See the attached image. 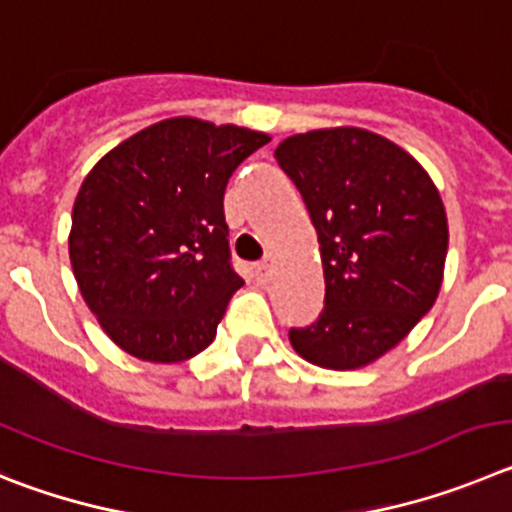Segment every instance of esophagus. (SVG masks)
<instances>
[{
    "instance_id": "esophagus-1",
    "label": "esophagus",
    "mask_w": 512,
    "mask_h": 512,
    "mask_svg": "<svg viewBox=\"0 0 512 512\" xmlns=\"http://www.w3.org/2000/svg\"><path fill=\"white\" fill-rule=\"evenodd\" d=\"M273 262H260V265H255V280L260 285H267L270 283V280H273Z\"/></svg>"
}]
</instances>
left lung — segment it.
<instances>
[{
	"label": "left lung",
	"mask_w": 512,
	"mask_h": 512,
	"mask_svg": "<svg viewBox=\"0 0 512 512\" xmlns=\"http://www.w3.org/2000/svg\"><path fill=\"white\" fill-rule=\"evenodd\" d=\"M319 237L324 311L290 344L324 370H359L431 311L449 224L431 176L408 150L362 127H324L275 147Z\"/></svg>",
	"instance_id": "8db88e82"
}]
</instances>
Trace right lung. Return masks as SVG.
Segmentation results:
<instances>
[{
  "instance_id": "1",
  "label": "right lung",
  "mask_w": 512,
  "mask_h": 512,
  "mask_svg": "<svg viewBox=\"0 0 512 512\" xmlns=\"http://www.w3.org/2000/svg\"><path fill=\"white\" fill-rule=\"evenodd\" d=\"M270 135L170 117L112 147L78 188L68 234L86 306L122 352H204L245 280L229 265L224 188Z\"/></svg>"
}]
</instances>
